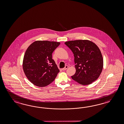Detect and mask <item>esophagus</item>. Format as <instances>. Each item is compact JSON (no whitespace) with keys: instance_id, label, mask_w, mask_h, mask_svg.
<instances>
[{"instance_id":"obj_1","label":"esophagus","mask_w":124,"mask_h":124,"mask_svg":"<svg viewBox=\"0 0 124 124\" xmlns=\"http://www.w3.org/2000/svg\"><path fill=\"white\" fill-rule=\"evenodd\" d=\"M68 68V66H65V67L62 69V70H66Z\"/></svg>"}]
</instances>
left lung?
I'll list each match as a JSON object with an SVG mask.
<instances>
[{"instance_id":"left-lung-1","label":"left lung","mask_w":124,"mask_h":124,"mask_svg":"<svg viewBox=\"0 0 124 124\" xmlns=\"http://www.w3.org/2000/svg\"><path fill=\"white\" fill-rule=\"evenodd\" d=\"M64 44L74 55L76 72L72 79L82 85H88L99 78L103 67V59L99 47L88 40H76Z\"/></svg>"}]
</instances>
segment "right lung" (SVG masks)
Segmentation results:
<instances>
[{
	"instance_id": "obj_1",
	"label": "right lung",
	"mask_w": 124,
	"mask_h": 124,
	"mask_svg": "<svg viewBox=\"0 0 124 124\" xmlns=\"http://www.w3.org/2000/svg\"><path fill=\"white\" fill-rule=\"evenodd\" d=\"M60 42L38 40L31 44L23 57V68L34 85L45 87L55 79L60 70L52 59V53Z\"/></svg>"
}]
</instances>
